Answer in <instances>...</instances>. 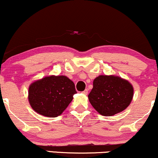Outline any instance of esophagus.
Segmentation results:
<instances>
[{"label":"esophagus","instance_id":"obj_1","mask_svg":"<svg viewBox=\"0 0 158 158\" xmlns=\"http://www.w3.org/2000/svg\"><path fill=\"white\" fill-rule=\"evenodd\" d=\"M88 89H85L84 91H82V94H85V95H87V94H88Z\"/></svg>","mask_w":158,"mask_h":158}]
</instances>
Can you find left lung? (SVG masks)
<instances>
[{
    "label": "left lung",
    "instance_id": "obj_1",
    "mask_svg": "<svg viewBox=\"0 0 158 158\" xmlns=\"http://www.w3.org/2000/svg\"><path fill=\"white\" fill-rule=\"evenodd\" d=\"M88 94L90 104L103 116H113L130 105L134 95L131 83L117 76L100 75L93 82Z\"/></svg>",
    "mask_w": 158,
    "mask_h": 158
}]
</instances>
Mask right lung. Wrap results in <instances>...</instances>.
Wrapping results in <instances>:
<instances>
[{"label":"right lung","mask_w":158,"mask_h":158,"mask_svg":"<svg viewBox=\"0 0 158 158\" xmlns=\"http://www.w3.org/2000/svg\"><path fill=\"white\" fill-rule=\"evenodd\" d=\"M77 94L73 81L65 76H50L32 82L28 99L32 108L41 115L56 117L62 114Z\"/></svg>","instance_id":"1"}]
</instances>
